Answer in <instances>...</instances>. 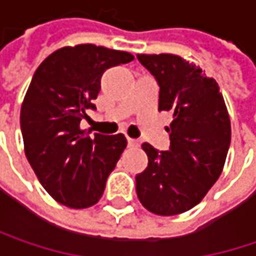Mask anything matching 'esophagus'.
<instances>
[{
	"label": "esophagus",
	"mask_w": 256,
	"mask_h": 256,
	"mask_svg": "<svg viewBox=\"0 0 256 256\" xmlns=\"http://www.w3.org/2000/svg\"><path fill=\"white\" fill-rule=\"evenodd\" d=\"M128 144L130 146V148L139 146V140H138V139H132V138H128Z\"/></svg>",
	"instance_id": "obj_1"
}]
</instances>
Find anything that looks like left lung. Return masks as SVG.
Masks as SVG:
<instances>
[{
  "label": "left lung",
  "mask_w": 256,
  "mask_h": 256,
  "mask_svg": "<svg viewBox=\"0 0 256 256\" xmlns=\"http://www.w3.org/2000/svg\"><path fill=\"white\" fill-rule=\"evenodd\" d=\"M159 84V110L174 112L168 150L149 143L148 166L136 175L142 206L158 216H175L200 203L220 176L230 144V118L218 82L171 53L138 54Z\"/></svg>",
  "instance_id": "left-lung-1"
}]
</instances>
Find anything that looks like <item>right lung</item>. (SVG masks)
<instances>
[{
  "mask_svg": "<svg viewBox=\"0 0 256 256\" xmlns=\"http://www.w3.org/2000/svg\"><path fill=\"white\" fill-rule=\"evenodd\" d=\"M133 59L132 53L85 43L54 50L36 69L20 112L24 152L58 203L86 208L101 198L128 140L122 133L90 136L80 123L96 108L106 69Z\"/></svg>",
  "mask_w": 256,
  "mask_h": 256,
  "instance_id": "add662e5",
  "label": "right lung"
}]
</instances>
